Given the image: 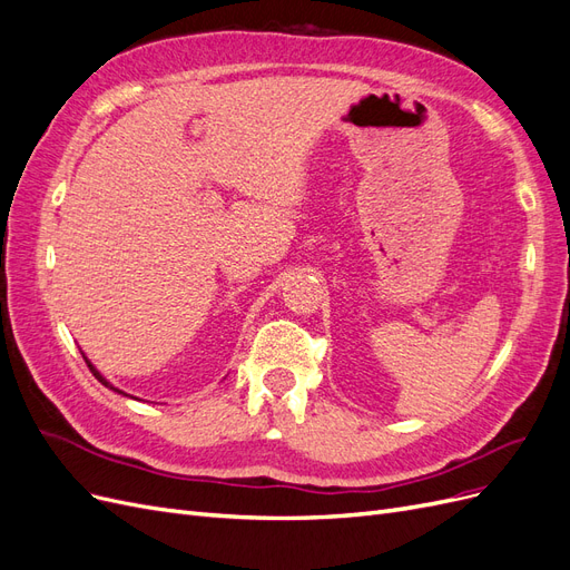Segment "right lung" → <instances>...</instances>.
<instances>
[{"instance_id":"1","label":"right lung","mask_w":570,"mask_h":570,"mask_svg":"<svg viewBox=\"0 0 570 570\" xmlns=\"http://www.w3.org/2000/svg\"><path fill=\"white\" fill-rule=\"evenodd\" d=\"M85 361H88V358H85ZM88 366H90V371H92V375H95V377H97V381H99V383H101V385H105V387H109V390H114V392H120V390H116V387H114V385H111V383H109V381H107V377H105V375H101V373H99V371H97V368H95V366H92V364H90V361H88ZM120 394H124V392H120Z\"/></svg>"}]
</instances>
